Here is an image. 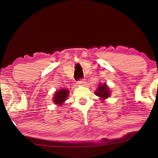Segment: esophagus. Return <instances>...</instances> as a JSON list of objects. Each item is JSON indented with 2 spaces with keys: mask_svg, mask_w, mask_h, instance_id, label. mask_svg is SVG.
<instances>
[{
  "mask_svg": "<svg viewBox=\"0 0 158 158\" xmlns=\"http://www.w3.org/2000/svg\"><path fill=\"white\" fill-rule=\"evenodd\" d=\"M85 84V83L84 79H81V80H80V81H78V84L79 85H84Z\"/></svg>",
  "mask_w": 158,
  "mask_h": 158,
  "instance_id": "34e87169",
  "label": "esophagus"
}]
</instances>
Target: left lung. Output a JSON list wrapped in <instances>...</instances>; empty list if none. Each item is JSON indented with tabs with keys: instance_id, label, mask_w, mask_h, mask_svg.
<instances>
[{
	"instance_id": "8db88e82",
	"label": "left lung",
	"mask_w": 158,
	"mask_h": 158,
	"mask_svg": "<svg viewBox=\"0 0 158 158\" xmlns=\"http://www.w3.org/2000/svg\"><path fill=\"white\" fill-rule=\"evenodd\" d=\"M95 95H97L98 97L100 98V100L103 102L105 101L106 99L109 98L111 95V90L109 89V87L106 85V83L104 84H98V88L95 91Z\"/></svg>"
}]
</instances>
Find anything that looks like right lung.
Listing matches in <instances>:
<instances>
[{
	"instance_id": "right-lung-1",
	"label": "right lung",
	"mask_w": 158,
	"mask_h": 158,
	"mask_svg": "<svg viewBox=\"0 0 158 158\" xmlns=\"http://www.w3.org/2000/svg\"><path fill=\"white\" fill-rule=\"evenodd\" d=\"M69 90L66 89H61L56 90L53 94V102L55 105L58 106H62L64 105L65 100L69 96Z\"/></svg>"
}]
</instances>
